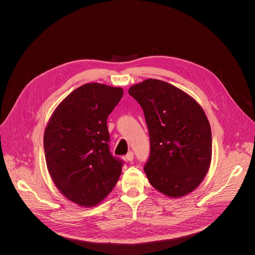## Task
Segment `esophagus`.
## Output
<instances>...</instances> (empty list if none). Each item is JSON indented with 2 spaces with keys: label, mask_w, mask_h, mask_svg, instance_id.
Here are the masks:
<instances>
[{
  "label": "esophagus",
  "mask_w": 255,
  "mask_h": 255,
  "mask_svg": "<svg viewBox=\"0 0 255 255\" xmlns=\"http://www.w3.org/2000/svg\"><path fill=\"white\" fill-rule=\"evenodd\" d=\"M126 159H127V161H128V162H131L132 160H133V153L130 151V152H128V154H127V156H126Z\"/></svg>",
  "instance_id": "esophagus-1"
}]
</instances>
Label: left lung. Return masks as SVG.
I'll list each match as a JSON object with an SVG mask.
<instances>
[{"mask_svg": "<svg viewBox=\"0 0 255 255\" xmlns=\"http://www.w3.org/2000/svg\"><path fill=\"white\" fill-rule=\"evenodd\" d=\"M128 94L142 107L149 131L148 181L168 197L190 193L211 164V128L204 110L182 89L159 79L134 84Z\"/></svg>", "mask_w": 255, "mask_h": 255, "instance_id": "1", "label": "left lung"}]
</instances>
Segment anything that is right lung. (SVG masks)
Instances as JSON below:
<instances>
[{"mask_svg": "<svg viewBox=\"0 0 255 255\" xmlns=\"http://www.w3.org/2000/svg\"><path fill=\"white\" fill-rule=\"evenodd\" d=\"M124 90L92 82L74 89L53 112L44 132L50 177L60 192L80 207L101 203L122 174L110 152L107 119Z\"/></svg>", "mask_w": 255, "mask_h": 255, "instance_id": "obj_1", "label": "right lung"}]
</instances>
